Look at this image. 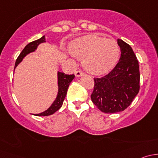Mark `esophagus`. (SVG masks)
Here are the masks:
<instances>
[{
	"label": "esophagus",
	"instance_id": "esophagus-1",
	"mask_svg": "<svg viewBox=\"0 0 158 158\" xmlns=\"http://www.w3.org/2000/svg\"><path fill=\"white\" fill-rule=\"evenodd\" d=\"M75 75H76V77H80V76H83L84 73H82V72L80 71V70H78V71L76 72V73H75Z\"/></svg>",
	"mask_w": 158,
	"mask_h": 158
}]
</instances>
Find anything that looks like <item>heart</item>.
Here are the masks:
<instances>
[{
  "instance_id": "obj_1",
  "label": "heart",
  "mask_w": 158,
  "mask_h": 158,
  "mask_svg": "<svg viewBox=\"0 0 158 158\" xmlns=\"http://www.w3.org/2000/svg\"><path fill=\"white\" fill-rule=\"evenodd\" d=\"M69 54L84 58V66L89 73L102 75L115 66L120 49L113 40L90 34L73 40L70 44Z\"/></svg>"
}]
</instances>
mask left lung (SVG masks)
<instances>
[{
	"mask_svg": "<svg viewBox=\"0 0 158 158\" xmlns=\"http://www.w3.org/2000/svg\"><path fill=\"white\" fill-rule=\"evenodd\" d=\"M121 49L118 63L108 75L95 78L92 101L104 113H117L128 107L139 92L140 72L137 57L130 45L118 39Z\"/></svg>",
	"mask_w": 158,
	"mask_h": 158,
	"instance_id": "obj_1",
	"label": "left lung"
}]
</instances>
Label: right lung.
Segmentation results:
<instances>
[{"instance_id":"add662e5","label":"right lung","mask_w":158,"mask_h":158,"mask_svg":"<svg viewBox=\"0 0 158 158\" xmlns=\"http://www.w3.org/2000/svg\"><path fill=\"white\" fill-rule=\"evenodd\" d=\"M46 42V37L45 35L43 36L40 39L36 40L33 41V42L28 44L24 49L22 50L19 56L17 57V60L15 63V66H14V70L16 67L23 61V58L28 55V54L31 53L36 51L37 49L38 46L41 44H44ZM75 78L74 75H66L63 73H60V72H57V85H58V92H57V95L56 97V99L54 100L53 102L52 103L50 106L45 110L43 112L39 113V114H33L34 115L36 116H48L50 114H52L55 113L56 111H58L59 109L61 108L63 106V101L65 99L66 93H67L68 88H69L70 83L73 81V79Z\"/></svg>"}]
</instances>
